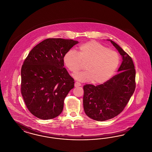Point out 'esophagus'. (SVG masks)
I'll return each instance as SVG.
<instances>
[{
    "label": "esophagus",
    "mask_w": 152,
    "mask_h": 152,
    "mask_svg": "<svg viewBox=\"0 0 152 152\" xmlns=\"http://www.w3.org/2000/svg\"><path fill=\"white\" fill-rule=\"evenodd\" d=\"M81 86V84L79 83L78 82H76L75 83V87H79V86Z\"/></svg>",
    "instance_id": "esophagus-1"
}]
</instances>
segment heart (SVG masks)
Returning a JSON list of instances; mask_svg holds the SVG:
<instances>
[{"instance_id":"b5f03b06","label":"heart","mask_w":152,"mask_h":152,"mask_svg":"<svg viewBox=\"0 0 152 152\" xmlns=\"http://www.w3.org/2000/svg\"><path fill=\"white\" fill-rule=\"evenodd\" d=\"M64 63L72 73L81 69L85 64V71L74 75L81 81L92 80L94 84H103L112 77L120 63L119 54L99 42L90 41L80 45L78 52L71 50L63 58Z\"/></svg>"}]
</instances>
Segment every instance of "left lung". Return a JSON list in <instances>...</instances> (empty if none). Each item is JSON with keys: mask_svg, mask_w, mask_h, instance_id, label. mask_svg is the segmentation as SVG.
<instances>
[{"mask_svg": "<svg viewBox=\"0 0 152 152\" xmlns=\"http://www.w3.org/2000/svg\"><path fill=\"white\" fill-rule=\"evenodd\" d=\"M110 42L120 53L122 62L118 73L104 84L84 86L83 105L86 115L98 121L108 120L124 110L133 94L135 87L136 71L132 59L115 42Z\"/></svg>", "mask_w": 152, "mask_h": 152, "instance_id": "8db88e82", "label": "left lung"}]
</instances>
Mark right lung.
Wrapping results in <instances>:
<instances>
[{"instance_id":"right-lung-1","label":"right lung","mask_w":152,"mask_h":152,"mask_svg":"<svg viewBox=\"0 0 152 152\" xmlns=\"http://www.w3.org/2000/svg\"><path fill=\"white\" fill-rule=\"evenodd\" d=\"M79 42L49 38L34 48L21 68V94L27 108L42 120L52 119L63 109L74 80L64 67L66 53Z\"/></svg>"}]
</instances>
